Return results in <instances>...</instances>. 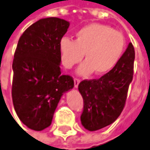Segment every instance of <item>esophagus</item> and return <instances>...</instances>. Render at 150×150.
I'll list each match as a JSON object with an SVG mask.
<instances>
[{
	"mask_svg": "<svg viewBox=\"0 0 150 150\" xmlns=\"http://www.w3.org/2000/svg\"><path fill=\"white\" fill-rule=\"evenodd\" d=\"M79 83H80V79H74V86H75V88H78Z\"/></svg>",
	"mask_w": 150,
	"mask_h": 150,
	"instance_id": "obj_1",
	"label": "esophagus"
}]
</instances>
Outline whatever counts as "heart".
Wrapping results in <instances>:
<instances>
[{
  "instance_id": "heart-1",
  "label": "heart",
  "mask_w": 150,
  "mask_h": 150,
  "mask_svg": "<svg viewBox=\"0 0 150 150\" xmlns=\"http://www.w3.org/2000/svg\"><path fill=\"white\" fill-rule=\"evenodd\" d=\"M125 48V40L120 32L111 27L90 23L76 34V40L62 38L59 43L62 62L71 68L83 57L85 62L78 69L79 75L86 76L94 71L101 75L110 71L120 61Z\"/></svg>"
}]
</instances>
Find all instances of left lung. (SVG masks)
Instances as JSON below:
<instances>
[{
    "label": "left lung",
    "mask_w": 150,
    "mask_h": 150,
    "mask_svg": "<svg viewBox=\"0 0 150 150\" xmlns=\"http://www.w3.org/2000/svg\"><path fill=\"white\" fill-rule=\"evenodd\" d=\"M135 51L132 43L116 67L99 79L83 80L79 90L83 99L81 123L97 131L113 123L121 115L133 76Z\"/></svg>",
    "instance_id": "1"
}]
</instances>
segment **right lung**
<instances>
[{"mask_svg":"<svg viewBox=\"0 0 150 150\" xmlns=\"http://www.w3.org/2000/svg\"><path fill=\"white\" fill-rule=\"evenodd\" d=\"M69 22L58 18L40 19L19 39L12 62L11 96L15 111L24 125L42 131L51 124L64 93L74 81L62 75L59 43Z\"/></svg>","mask_w":150,"mask_h":150,"instance_id":"obj_1","label":"right lung"}]
</instances>
